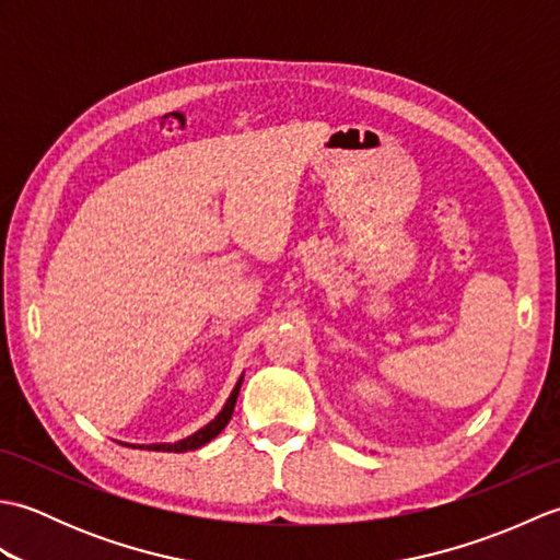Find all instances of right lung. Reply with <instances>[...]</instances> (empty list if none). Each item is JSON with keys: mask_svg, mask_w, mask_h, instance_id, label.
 Instances as JSON below:
<instances>
[{"mask_svg": "<svg viewBox=\"0 0 560 560\" xmlns=\"http://www.w3.org/2000/svg\"><path fill=\"white\" fill-rule=\"evenodd\" d=\"M241 385H243V377L237 380V385H235V389L231 392L229 401H225L223 411H221V413L217 416V419H213L209 425L201 428V431H197L195 435H189V438H185V440H177V443H173V445H149L147 450H161V452H187V450H197V447H201V445H207L209 440L217 438V435L223 431V428H225V423L231 421L233 409H235L237 392H241Z\"/></svg>", "mask_w": 560, "mask_h": 560, "instance_id": "right-lung-1", "label": "right lung"}]
</instances>
